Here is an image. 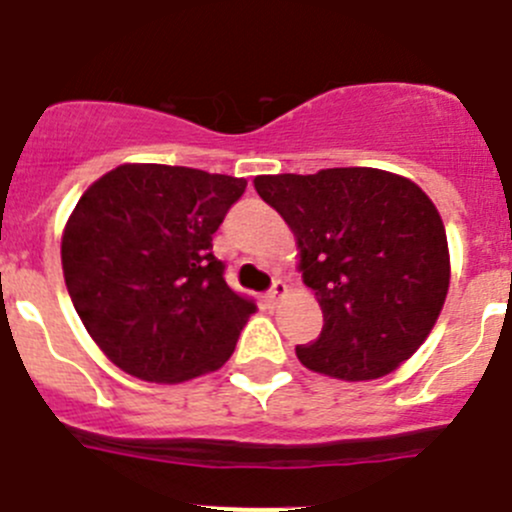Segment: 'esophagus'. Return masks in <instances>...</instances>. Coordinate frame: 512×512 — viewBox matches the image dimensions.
Masks as SVG:
<instances>
[{"label":"esophagus","instance_id":"1","mask_svg":"<svg viewBox=\"0 0 512 512\" xmlns=\"http://www.w3.org/2000/svg\"><path fill=\"white\" fill-rule=\"evenodd\" d=\"M284 295H287V284H284L282 279H274L271 289L266 292V302H269V305H277L279 297H284Z\"/></svg>","mask_w":512,"mask_h":512}]
</instances>
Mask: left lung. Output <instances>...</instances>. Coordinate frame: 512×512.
Segmentation results:
<instances>
[{"instance_id": "obj_1", "label": "left lung", "mask_w": 512, "mask_h": 512, "mask_svg": "<svg viewBox=\"0 0 512 512\" xmlns=\"http://www.w3.org/2000/svg\"><path fill=\"white\" fill-rule=\"evenodd\" d=\"M253 187L295 233L302 279L323 307V330L297 359L346 382L410 359L449 292V243L428 194L364 166L256 176Z\"/></svg>"}]
</instances>
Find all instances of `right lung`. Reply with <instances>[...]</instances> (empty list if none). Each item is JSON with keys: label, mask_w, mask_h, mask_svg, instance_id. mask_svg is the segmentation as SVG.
I'll use <instances>...</instances> for the list:
<instances>
[{"label": "right lung", "mask_w": 512, "mask_h": 512, "mask_svg": "<svg viewBox=\"0 0 512 512\" xmlns=\"http://www.w3.org/2000/svg\"><path fill=\"white\" fill-rule=\"evenodd\" d=\"M243 192L235 176L125 164L81 194L63 230V277L122 372L171 384L230 359L256 305L225 284L212 235Z\"/></svg>", "instance_id": "obj_1"}]
</instances>
